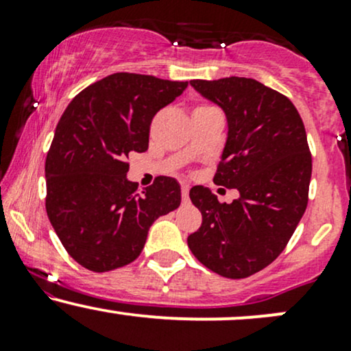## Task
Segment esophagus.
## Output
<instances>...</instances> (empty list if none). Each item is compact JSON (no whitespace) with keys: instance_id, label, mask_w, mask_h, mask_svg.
<instances>
[{"instance_id":"obj_1","label":"esophagus","mask_w":351,"mask_h":351,"mask_svg":"<svg viewBox=\"0 0 351 351\" xmlns=\"http://www.w3.org/2000/svg\"><path fill=\"white\" fill-rule=\"evenodd\" d=\"M181 196H183V201H188L189 198V184H181Z\"/></svg>"}]
</instances>
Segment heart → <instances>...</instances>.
Returning a JSON list of instances; mask_svg holds the SVG:
<instances>
[{
	"instance_id": "obj_1",
	"label": "heart",
	"mask_w": 351,
	"mask_h": 351,
	"mask_svg": "<svg viewBox=\"0 0 351 351\" xmlns=\"http://www.w3.org/2000/svg\"><path fill=\"white\" fill-rule=\"evenodd\" d=\"M204 107H209V106H199V107H196V108H204ZM196 108H195V110H196Z\"/></svg>"
}]
</instances>
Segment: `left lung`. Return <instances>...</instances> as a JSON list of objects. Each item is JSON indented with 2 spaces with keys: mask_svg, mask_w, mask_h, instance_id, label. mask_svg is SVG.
Masks as SVG:
<instances>
[{
  "mask_svg": "<svg viewBox=\"0 0 351 351\" xmlns=\"http://www.w3.org/2000/svg\"><path fill=\"white\" fill-rule=\"evenodd\" d=\"M189 84L228 117L226 147L213 181L241 196L228 204L209 188L189 189L203 223L188 245L209 271L244 279L279 257L304 216L312 176L307 134L291 99L257 80Z\"/></svg>",
  "mask_w": 351,
  "mask_h": 351,
  "instance_id": "left-lung-1",
  "label": "left lung"
}]
</instances>
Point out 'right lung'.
Wrapping results in <instances>:
<instances>
[{
  "label": "right lung",
  "instance_id": "obj_1",
  "mask_svg": "<svg viewBox=\"0 0 351 351\" xmlns=\"http://www.w3.org/2000/svg\"><path fill=\"white\" fill-rule=\"evenodd\" d=\"M188 82L117 72L64 110L46 156V211L75 263L107 272L134 263L153 221L180 206L178 181L143 191L127 180L128 155L148 150L150 123Z\"/></svg>",
  "mask_w": 351,
  "mask_h": 351
}]
</instances>
